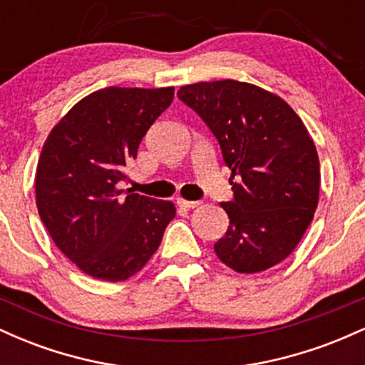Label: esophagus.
Returning <instances> with one entry per match:
<instances>
[{
    "label": "esophagus",
    "instance_id": "obj_1",
    "mask_svg": "<svg viewBox=\"0 0 365 365\" xmlns=\"http://www.w3.org/2000/svg\"><path fill=\"white\" fill-rule=\"evenodd\" d=\"M178 206L182 209H195L200 206V200H185V199H178L177 200Z\"/></svg>",
    "mask_w": 365,
    "mask_h": 365
}]
</instances>
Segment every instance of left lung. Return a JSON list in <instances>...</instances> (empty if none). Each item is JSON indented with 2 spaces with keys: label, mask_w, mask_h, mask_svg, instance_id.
Here are the masks:
<instances>
[{
  "label": "left lung",
  "mask_w": 365,
  "mask_h": 365,
  "mask_svg": "<svg viewBox=\"0 0 365 365\" xmlns=\"http://www.w3.org/2000/svg\"><path fill=\"white\" fill-rule=\"evenodd\" d=\"M178 99L202 118L232 170L230 226L215 244L237 273L269 269L293 252L319 199V158L302 120L278 96L237 81L182 87Z\"/></svg>",
  "instance_id": "1"
}]
</instances>
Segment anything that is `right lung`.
I'll return each instance as SVG.
<instances>
[{"instance_id":"obj_1","label":"right lung","mask_w":365,"mask_h":365,"mask_svg":"<svg viewBox=\"0 0 365 365\" xmlns=\"http://www.w3.org/2000/svg\"><path fill=\"white\" fill-rule=\"evenodd\" d=\"M173 94V87L92 92L44 142L36 173L39 216L58 249L92 278L123 282L139 273L175 217L168 200L118 188Z\"/></svg>"}]
</instances>
